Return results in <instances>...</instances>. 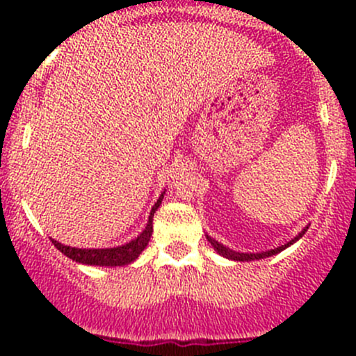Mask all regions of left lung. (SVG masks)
Listing matches in <instances>:
<instances>
[{"instance_id":"left-lung-1","label":"left lung","mask_w":356,"mask_h":356,"mask_svg":"<svg viewBox=\"0 0 356 356\" xmlns=\"http://www.w3.org/2000/svg\"><path fill=\"white\" fill-rule=\"evenodd\" d=\"M303 234H305V231L301 232V234H298L296 238L293 239V241H289V243H288V245H282V246L275 248V250H270V251H264V253H239V251H232V250H229V248L222 246L220 243H217V241H215V239H211L210 236H207V239H208V241H210V245L213 246L215 250H217L218 253L222 254V257L231 258V260H238V261H248V260H260V258L272 257V254L279 253V251H282V250H284V248H288L289 245H293V243H294V241H298V239H300L301 236H303Z\"/></svg>"}]
</instances>
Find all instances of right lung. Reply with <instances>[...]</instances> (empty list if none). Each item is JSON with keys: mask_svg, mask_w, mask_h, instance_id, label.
<instances>
[{"mask_svg": "<svg viewBox=\"0 0 356 356\" xmlns=\"http://www.w3.org/2000/svg\"><path fill=\"white\" fill-rule=\"evenodd\" d=\"M163 198V195H161ZM161 198L156 201L155 207L152 208V213H149V220L148 225H146L145 231L134 239V241L127 243L124 246H117V248H105V250H82V248H70L62 245V243L55 241L51 239L53 245L56 246V250L62 251L63 254H67L68 258L72 260L79 261V264H86V265H105V267H118V265H127L131 261H134L136 258L141 254V251L145 250L146 245H148L149 238H152L153 232V215H155L156 208L160 207Z\"/></svg>", "mask_w": 356, "mask_h": 356, "instance_id": "obj_1", "label": "right lung"}]
</instances>
